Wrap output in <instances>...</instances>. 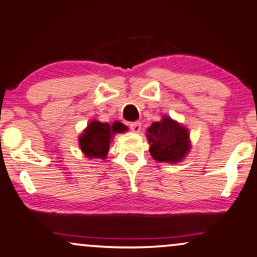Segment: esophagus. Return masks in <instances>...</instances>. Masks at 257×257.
<instances>
[{"instance_id":"obj_1","label":"esophagus","mask_w":257,"mask_h":257,"mask_svg":"<svg viewBox=\"0 0 257 257\" xmlns=\"http://www.w3.org/2000/svg\"><path fill=\"white\" fill-rule=\"evenodd\" d=\"M129 128H131L132 132L139 133L141 131V122H132L131 124H129Z\"/></svg>"}]
</instances>
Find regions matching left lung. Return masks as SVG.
Listing matches in <instances>:
<instances>
[{
	"label": "left lung",
	"instance_id": "1",
	"mask_svg": "<svg viewBox=\"0 0 257 257\" xmlns=\"http://www.w3.org/2000/svg\"><path fill=\"white\" fill-rule=\"evenodd\" d=\"M150 154L159 162H177L189 153V134L184 126L164 117L148 128Z\"/></svg>",
	"mask_w": 257,
	"mask_h": 257
}]
</instances>
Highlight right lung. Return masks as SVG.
I'll return each instance as SVG.
<instances>
[{
    "mask_svg": "<svg viewBox=\"0 0 257 257\" xmlns=\"http://www.w3.org/2000/svg\"><path fill=\"white\" fill-rule=\"evenodd\" d=\"M125 131L126 126L119 122H115L112 125L98 121L90 122L80 138L82 152L90 159H104L107 156L112 135Z\"/></svg>",
    "mask_w": 257,
    "mask_h": 257,
    "instance_id": "1",
    "label": "right lung"
}]
</instances>
